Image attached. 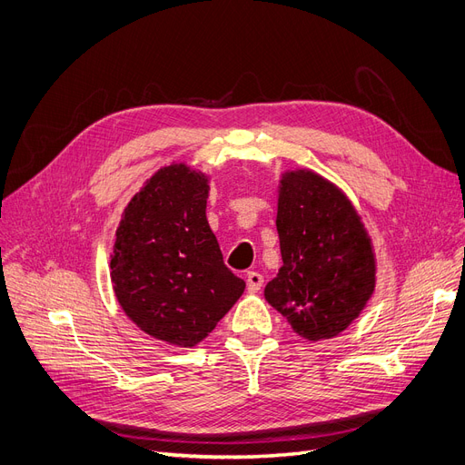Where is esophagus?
<instances>
[{
  "mask_svg": "<svg viewBox=\"0 0 465 465\" xmlns=\"http://www.w3.org/2000/svg\"><path fill=\"white\" fill-rule=\"evenodd\" d=\"M246 282H248V292L255 293V292L262 290V286H263V276L252 271V272L246 274Z\"/></svg>",
  "mask_w": 465,
  "mask_h": 465,
  "instance_id": "esophagus-1",
  "label": "esophagus"
}]
</instances>
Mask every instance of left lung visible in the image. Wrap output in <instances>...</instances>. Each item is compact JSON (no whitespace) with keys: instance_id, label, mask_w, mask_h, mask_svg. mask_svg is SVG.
<instances>
[{"instance_id":"obj_1","label":"left lung","mask_w":465,"mask_h":465,"mask_svg":"<svg viewBox=\"0 0 465 465\" xmlns=\"http://www.w3.org/2000/svg\"><path fill=\"white\" fill-rule=\"evenodd\" d=\"M276 231L282 267L265 286V300L297 336H338L376 288V257L361 215L336 184L295 170L278 184Z\"/></svg>"}]
</instances>
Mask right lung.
Returning <instances> with one entry per match:
<instances>
[{"label":"right lung","instance_id":"1","mask_svg":"<svg viewBox=\"0 0 465 465\" xmlns=\"http://www.w3.org/2000/svg\"><path fill=\"white\" fill-rule=\"evenodd\" d=\"M208 175L187 163L158 170L127 203L110 255L124 312L148 336L194 347L244 293L223 263L206 219Z\"/></svg>","mask_w":465,"mask_h":465}]
</instances>
